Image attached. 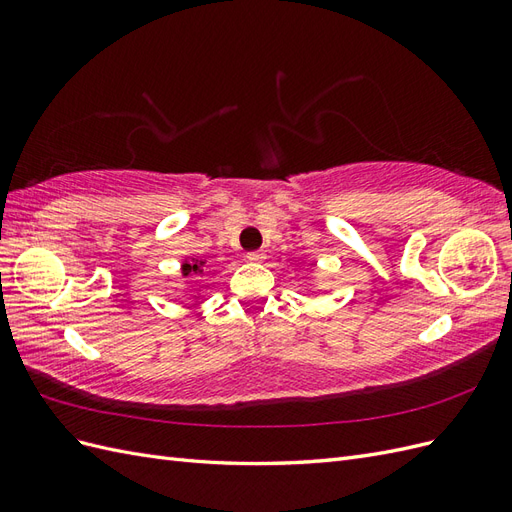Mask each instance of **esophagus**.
<instances>
[{
    "label": "esophagus",
    "mask_w": 512,
    "mask_h": 512,
    "mask_svg": "<svg viewBox=\"0 0 512 512\" xmlns=\"http://www.w3.org/2000/svg\"><path fill=\"white\" fill-rule=\"evenodd\" d=\"M265 258L267 256L262 254V252H250V254H247V260H250V262H262Z\"/></svg>",
    "instance_id": "esophagus-1"
}]
</instances>
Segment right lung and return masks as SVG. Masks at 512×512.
<instances>
[{
    "mask_svg": "<svg viewBox=\"0 0 512 512\" xmlns=\"http://www.w3.org/2000/svg\"><path fill=\"white\" fill-rule=\"evenodd\" d=\"M179 273H181V280H192V277H207V260L205 258H183ZM175 292H177V288H175ZM198 299H200V290L196 294H192L194 303H198ZM192 301H185V305L192 303ZM181 303H183V299H181Z\"/></svg>",
    "mask_w": 512,
    "mask_h": 512,
    "instance_id": "right-lung-1",
    "label": "right lung"
}]
</instances>
